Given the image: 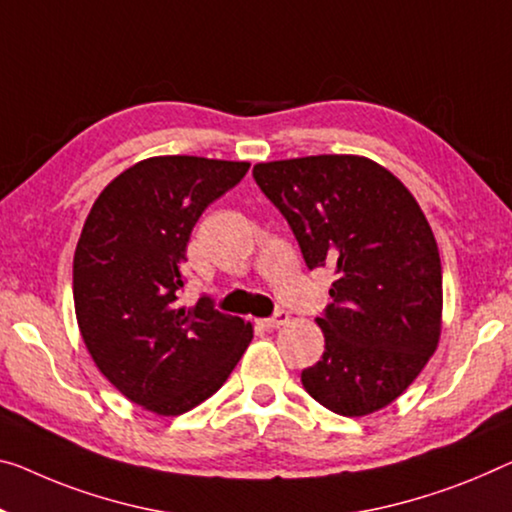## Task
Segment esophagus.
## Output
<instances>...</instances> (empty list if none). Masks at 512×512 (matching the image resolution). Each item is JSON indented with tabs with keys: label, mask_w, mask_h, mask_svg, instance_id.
<instances>
[{
	"label": "esophagus",
	"mask_w": 512,
	"mask_h": 512,
	"mask_svg": "<svg viewBox=\"0 0 512 512\" xmlns=\"http://www.w3.org/2000/svg\"><path fill=\"white\" fill-rule=\"evenodd\" d=\"M288 322H290L288 313H286V311H277L272 318L261 320V325H263L265 329H279V327H283V325H288Z\"/></svg>",
	"instance_id": "34e87169"
}]
</instances>
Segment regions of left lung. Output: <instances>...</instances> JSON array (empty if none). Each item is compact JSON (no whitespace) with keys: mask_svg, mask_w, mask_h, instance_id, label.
I'll return each mask as SVG.
<instances>
[{"mask_svg":"<svg viewBox=\"0 0 512 512\" xmlns=\"http://www.w3.org/2000/svg\"><path fill=\"white\" fill-rule=\"evenodd\" d=\"M254 178L288 219L311 267H334L316 318L325 352L304 389L341 416L391 405L442 336V261L412 192L364 155L258 162Z\"/></svg>","mask_w":512,"mask_h":512,"instance_id":"1","label":"left lung"}]
</instances>
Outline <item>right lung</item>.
I'll list each match as a JSON object with an SVG mask.
<instances>
[{"label": "right lung", "mask_w": 512, "mask_h": 512, "mask_svg": "<svg viewBox=\"0 0 512 512\" xmlns=\"http://www.w3.org/2000/svg\"><path fill=\"white\" fill-rule=\"evenodd\" d=\"M249 162L157 155L116 176L93 203L73 258V300L93 364L125 398L160 416L210 398L245 355L254 327L180 306L194 224L240 183Z\"/></svg>", "instance_id": "add662e5"}]
</instances>
